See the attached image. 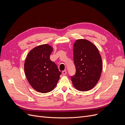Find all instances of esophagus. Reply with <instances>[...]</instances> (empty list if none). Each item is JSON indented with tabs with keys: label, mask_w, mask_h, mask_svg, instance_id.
<instances>
[{
	"label": "esophagus",
	"mask_w": 125,
	"mask_h": 125,
	"mask_svg": "<svg viewBox=\"0 0 125 125\" xmlns=\"http://www.w3.org/2000/svg\"><path fill=\"white\" fill-rule=\"evenodd\" d=\"M66 73H67V71H66V70H64V71H63L62 72V74L63 75H66Z\"/></svg>",
	"instance_id": "34e87169"
}]
</instances>
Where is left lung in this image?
Masks as SVG:
<instances>
[{"mask_svg":"<svg viewBox=\"0 0 125 125\" xmlns=\"http://www.w3.org/2000/svg\"><path fill=\"white\" fill-rule=\"evenodd\" d=\"M73 60L76 73L71 80L74 88L80 91L93 89L100 80L103 68L99 50L88 40H77L73 44Z\"/></svg>","mask_w":125,"mask_h":125,"instance_id":"obj_1","label":"left lung"}]
</instances>
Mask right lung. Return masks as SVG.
Segmentation results:
<instances>
[{"instance_id":"add662e5","label":"right lung","mask_w":125,"mask_h":125,"mask_svg":"<svg viewBox=\"0 0 125 125\" xmlns=\"http://www.w3.org/2000/svg\"><path fill=\"white\" fill-rule=\"evenodd\" d=\"M53 48L43 44L33 48L26 56L24 69L26 79L36 91L46 93L56 86L62 73L51 61L50 55Z\"/></svg>"}]
</instances>
